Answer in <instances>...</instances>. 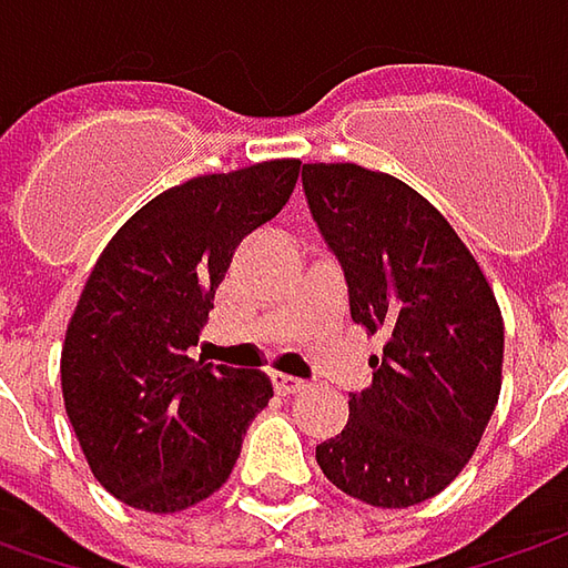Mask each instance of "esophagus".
Listing matches in <instances>:
<instances>
[{
  "label": "esophagus",
  "instance_id": "esophagus-1",
  "mask_svg": "<svg viewBox=\"0 0 568 568\" xmlns=\"http://www.w3.org/2000/svg\"><path fill=\"white\" fill-rule=\"evenodd\" d=\"M272 385L277 395H296V392L303 388V382L294 379V376H281V373H277V376H272Z\"/></svg>",
  "mask_w": 568,
  "mask_h": 568
}]
</instances>
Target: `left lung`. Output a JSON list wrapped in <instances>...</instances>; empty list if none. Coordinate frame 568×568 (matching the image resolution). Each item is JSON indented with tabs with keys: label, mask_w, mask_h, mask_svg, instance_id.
<instances>
[{
	"label": "left lung",
	"mask_w": 568,
	"mask_h": 568,
	"mask_svg": "<svg viewBox=\"0 0 568 568\" xmlns=\"http://www.w3.org/2000/svg\"><path fill=\"white\" fill-rule=\"evenodd\" d=\"M303 192L338 255L351 318L385 335L373 385L316 446L347 496L407 509L470 462L503 385V313L477 258L420 192L357 164H303Z\"/></svg>",
	"instance_id": "obj_1"
}]
</instances>
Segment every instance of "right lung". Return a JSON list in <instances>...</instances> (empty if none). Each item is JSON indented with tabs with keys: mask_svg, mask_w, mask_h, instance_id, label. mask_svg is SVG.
<instances>
[{
	"mask_svg": "<svg viewBox=\"0 0 568 568\" xmlns=\"http://www.w3.org/2000/svg\"><path fill=\"white\" fill-rule=\"evenodd\" d=\"M300 161H262L166 189L100 252L62 344V398L100 487L180 513L227 484L272 398L265 373L192 361L233 250L287 205Z\"/></svg>",
	"mask_w": 568,
	"mask_h": 568,
	"instance_id": "add662e5",
	"label": "right lung"
}]
</instances>
